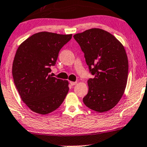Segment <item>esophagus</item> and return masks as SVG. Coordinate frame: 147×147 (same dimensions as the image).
<instances>
[{"instance_id":"34e87169","label":"esophagus","mask_w":147,"mask_h":147,"mask_svg":"<svg viewBox=\"0 0 147 147\" xmlns=\"http://www.w3.org/2000/svg\"><path fill=\"white\" fill-rule=\"evenodd\" d=\"M70 84H71V86H75V85H76V84H77V82H70Z\"/></svg>"}]
</instances>
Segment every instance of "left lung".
Returning a JSON list of instances; mask_svg holds the SVG:
<instances>
[{
    "instance_id": "8db88e82",
    "label": "left lung",
    "mask_w": 147,
    "mask_h": 147,
    "mask_svg": "<svg viewBox=\"0 0 147 147\" xmlns=\"http://www.w3.org/2000/svg\"><path fill=\"white\" fill-rule=\"evenodd\" d=\"M73 36L95 75L88 80V92L83 99L84 104L99 113L110 111L122 98L127 84L129 61L124 47L113 35L99 28Z\"/></svg>"
}]
</instances>
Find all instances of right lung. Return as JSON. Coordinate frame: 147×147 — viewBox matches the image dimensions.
Returning <instances> with one entry per match:
<instances>
[{
  "mask_svg": "<svg viewBox=\"0 0 147 147\" xmlns=\"http://www.w3.org/2000/svg\"><path fill=\"white\" fill-rule=\"evenodd\" d=\"M71 38L72 34L41 32L27 38L16 50L12 64L14 84L23 102L36 113L55 111L68 94V81L50 72L60 50Z\"/></svg>",
  "mask_w": 147,
  "mask_h": 147,
  "instance_id": "add662e5",
  "label": "right lung"
}]
</instances>
